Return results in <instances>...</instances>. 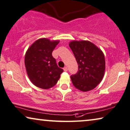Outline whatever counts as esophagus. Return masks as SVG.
<instances>
[{"mask_svg": "<svg viewBox=\"0 0 130 130\" xmlns=\"http://www.w3.org/2000/svg\"><path fill=\"white\" fill-rule=\"evenodd\" d=\"M63 70H64V71L67 72V70H68V69H67V66H66V67H64V68H63Z\"/></svg>", "mask_w": 130, "mask_h": 130, "instance_id": "1", "label": "esophagus"}]
</instances>
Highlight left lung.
<instances>
[{
	"mask_svg": "<svg viewBox=\"0 0 130 130\" xmlns=\"http://www.w3.org/2000/svg\"><path fill=\"white\" fill-rule=\"evenodd\" d=\"M69 46L78 64V71L70 76L73 85L83 92L93 90L100 83L105 72L103 51L88 40H73Z\"/></svg>",
	"mask_w": 130,
	"mask_h": 130,
	"instance_id": "1",
	"label": "left lung"
}]
</instances>
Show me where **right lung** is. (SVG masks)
<instances>
[{
	"label": "right lung",
	"mask_w": 130,
	"mask_h": 130,
	"mask_svg": "<svg viewBox=\"0 0 130 130\" xmlns=\"http://www.w3.org/2000/svg\"><path fill=\"white\" fill-rule=\"evenodd\" d=\"M59 42L40 38L27 50L24 59L27 73L32 84L40 88L46 90L54 87L63 72L52 55Z\"/></svg>",
	"instance_id": "1"
}]
</instances>
